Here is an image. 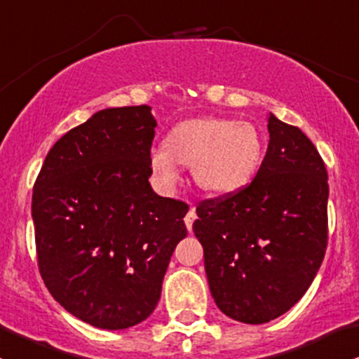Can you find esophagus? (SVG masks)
Instances as JSON below:
<instances>
[{"instance_id":"obj_1","label":"esophagus","mask_w":359,"mask_h":359,"mask_svg":"<svg viewBox=\"0 0 359 359\" xmlns=\"http://www.w3.org/2000/svg\"><path fill=\"white\" fill-rule=\"evenodd\" d=\"M194 220H196V211H194V208H191L189 211H187L186 218H184V222H186V227L189 232H192V224H194Z\"/></svg>"}]
</instances>
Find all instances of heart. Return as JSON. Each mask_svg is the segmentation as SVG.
<instances>
[{"label": "heart", "instance_id": "b5f03b06", "mask_svg": "<svg viewBox=\"0 0 359 359\" xmlns=\"http://www.w3.org/2000/svg\"><path fill=\"white\" fill-rule=\"evenodd\" d=\"M265 146L258 129L243 120L203 116L173 126L165 148L149 153V167L165 189L182 179V165H191L192 179L205 192L232 196L255 180Z\"/></svg>", "mask_w": 359, "mask_h": 359}]
</instances>
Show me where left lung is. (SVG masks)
<instances>
[{"instance_id":"left-lung-1","label":"left lung","mask_w":359,"mask_h":359,"mask_svg":"<svg viewBox=\"0 0 359 359\" xmlns=\"http://www.w3.org/2000/svg\"><path fill=\"white\" fill-rule=\"evenodd\" d=\"M270 141L255 180L196 208L211 296L232 320L259 325L304 296L327 249L329 177L313 142L269 115Z\"/></svg>"}]
</instances>
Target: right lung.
Wrapping results in <instances>:
<instances>
[{
    "label": "right lung",
    "mask_w": 359,
    "mask_h": 359,
    "mask_svg": "<svg viewBox=\"0 0 359 359\" xmlns=\"http://www.w3.org/2000/svg\"><path fill=\"white\" fill-rule=\"evenodd\" d=\"M151 107L107 108L67 132L34 184L41 277L67 311L97 329L144 322L161 296L189 206L153 191Z\"/></svg>",
    "instance_id": "1"
}]
</instances>
